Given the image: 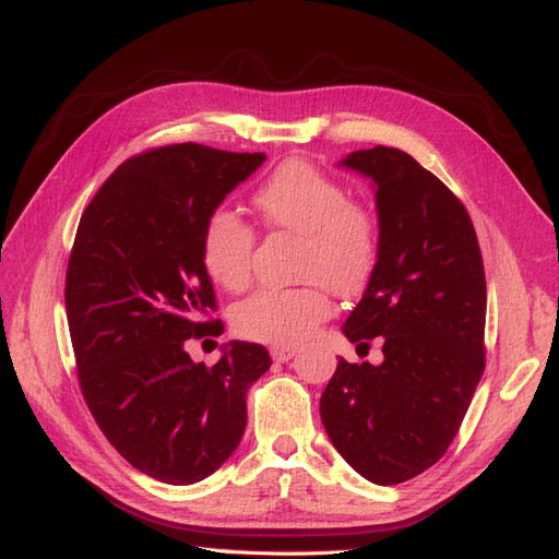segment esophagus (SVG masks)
<instances>
[{
  "label": "esophagus",
  "mask_w": 559,
  "mask_h": 559,
  "mask_svg": "<svg viewBox=\"0 0 559 559\" xmlns=\"http://www.w3.org/2000/svg\"><path fill=\"white\" fill-rule=\"evenodd\" d=\"M272 357H274V362H287V359H293L295 357V353H297V348H293V346H274L272 350Z\"/></svg>",
  "instance_id": "34e87169"
}]
</instances>
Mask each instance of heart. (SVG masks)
Here are the masks:
<instances>
[{"label":"heart","instance_id":"heart-1","mask_svg":"<svg viewBox=\"0 0 559 559\" xmlns=\"http://www.w3.org/2000/svg\"><path fill=\"white\" fill-rule=\"evenodd\" d=\"M253 202L266 225L301 234L295 287H264L239 301L231 328L269 346H295L334 311L330 287L341 295L365 290L383 250L378 215L350 200L344 183L306 159H287L258 188ZM255 229L229 209H215L202 229V262L225 290H243L255 253Z\"/></svg>","mask_w":559,"mask_h":559}]
</instances>
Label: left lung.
Instances as JSON below:
<instances>
[{
    "mask_svg": "<svg viewBox=\"0 0 559 559\" xmlns=\"http://www.w3.org/2000/svg\"><path fill=\"white\" fill-rule=\"evenodd\" d=\"M341 165L373 181L383 229L381 262L344 334L367 350L381 336L385 359H338L320 418L357 474L397 485L443 457L483 376V255L464 204L408 153L376 146Z\"/></svg>",
    "mask_w": 559,
    "mask_h": 559,
    "instance_id": "left-lung-1",
    "label": "left lung"
}]
</instances>
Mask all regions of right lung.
I'll return each instance as SVG.
<instances>
[{
  "instance_id": "add662e5",
  "label": "right lung",
  "mask_w": 559,
  "mask_h": 559,
  "mask_svg": "<svg viewBox=\"0 0 559 559\" xmlns=\"http://www.w3.org/2000/svg\"><path fill=\"white\" fill-rule=\"evenodd\" d=\"M264 153L174 143L130 157L81 215L64 283L85 404L134 469L169 483L204 480L237 450L246 392L272 367L260 344L229 341L213 367L190 338L221 336L202 262L209 213Z\"/></svg>"
}]
</instances>
